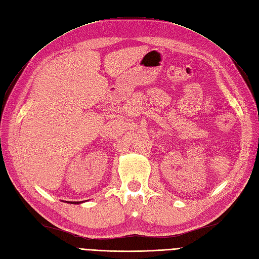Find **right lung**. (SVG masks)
Masks as SVG:
<instances>
[{
	"label": "right lung",
	"instance_id": "obj_1",
	"mask_svg": "<svg viewBox=\"0 0 259 259\" xmlns=\"http://www.w3.org/2000/svg\"><path fill=\"white\" fill-rule=\"evenodd\" d=\"M67 202H69V203H74V204H79V203H81V202H83V201H67Z\"/></svg>",
	"mask_w": 259,
	"mask_h": 259
}]
</instances>
